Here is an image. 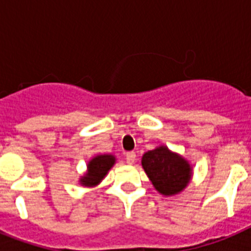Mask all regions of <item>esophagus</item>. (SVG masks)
I'll use <instances>...</instances> for the list:
<instances>
[{"instance_id": "obj_1", "label": "esophagus", "mask_w": 251, "mask_h": 251, "mask_svg": "<svg viewBox=\"0 0 251 251\" xmlns=\"http://www.w3.org/2000/svg\"><path fill=\"white\" fill-rule=\"evenodd\" d=\"M136 153L134 152H128L127 154H126V159H127V163H129V165H133L134 163V161H136Z\"/></svg>"}]
</instances>
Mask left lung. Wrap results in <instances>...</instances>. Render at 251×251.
<instances>
[{
  "instance_id": "left-lung-1",
  "label": "left lung",
  "mask_w": 251,
  "mask_h": 251,
  "mask_svg": "<svg viewBox=\"0 0 251 251\" xmlns=\"http://www.w3.org/2000/svg\"><path fill=\"white\" fill-rule=\"evenodd\" d=\"M142 167L159 194L172 196L182 191L192 176V168L182 156L166 146L148 151L142 157Z\"/></svg>"
}]
</instances>
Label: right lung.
<instances>
[{"label": "right lung", "instance_id": "obj_1", "mask_svg": "<svg viewBox=\"0 0 251 251\" xmlns=\"http://www.w3.org/2000/svg\"><path fill=\"white\" fill-rule=\"evenodd\" d=\"M115 157L112 154H98L88 163V171L80 178V183L85 187H94L99 185L108 171L114 166Z\"/></svg>", "mask_w": 251, "mask_h": 251}]
</instances>
